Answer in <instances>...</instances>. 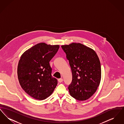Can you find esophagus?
Instances as JSON below:
<instances>
[{
	"instance_id": "34e87169",
	"label": "esophagus",
	"mask_w": 124,
	"mask_h": 124,
	"mask_svg": "<svg viewBox=\"0 0 124 124\" xmlns=\"http://www.w3.org/2000/svg\"><path fill=\"white\" fill-rule=\"evenodd\" d=\"M63 81V78H62L58 79V82L59 83L62 82Z\"/></svg>"
}]
</instances>
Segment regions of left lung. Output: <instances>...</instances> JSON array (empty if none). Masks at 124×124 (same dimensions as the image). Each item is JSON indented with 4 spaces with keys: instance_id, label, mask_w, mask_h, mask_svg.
<instances>
[{
    "instance_id": "1",
    "label": "left lung",
    "mask_w": 124,
    "mask_h": 124,
    "mask_svg": "<svg viewBox=\"0 0 124 124\" xmlns=\"http://www.w3.org/2000/svg\"><path fill=\"white\" fill-rule=\"evenodd\" d=\"M72 72L68 89L77 100H87L96 92L101 80V70L98 55L92 49L80 43L62 46Z\"/></svg>"
}]
</instances>
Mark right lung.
<instances>
[{
    "label": "right lung",
    "mask_w": 124,
    "mask_h": 124,
    "mask_svg": "<svg viewBox=\"0 0 124 124\" xmlns=\"http://www.w3.org/2000/svg\"><path fill=\"white\" fill-rule=\"evenodd\" d=\"M59 45L38 44L26 51L18 66V78L21 87L38 100L46 99L56 88L57 79L52 76L49 62L57 53Z\"/></svg>",
    "instance_id": "1"
}]
</instances>
